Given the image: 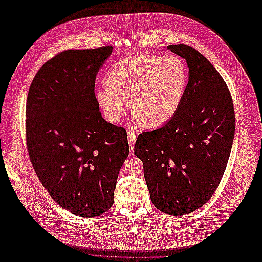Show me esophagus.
Instances as JSON below:
<instances>
[{"label":"esophagus","instance_id":"obj_1","mask_svg":"<svg viewBox=\"0 0 262 262\" xmlns=\"http://www.w3.org/2000/svg\"><path fill=\"white\" fill-rule=\"evenodd\" d=\"M138 132L137 131H129L128 132V140H129V145L131 148L134 147L136 145V140H137Z\"/></svg>","mask_w":262,"mask_h":262}]
</instances>
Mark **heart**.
Listing matches in <instances>:
<instances>
[{
  "label": "heart",
  "mask_w": 262,
  "mask_h": 262,
  "mask_svg": "<svg viewBox=\"0 0 262 262\" xmlns=\"http://www.w3.org/2000/svg\"><path fill=\"white\" fill-rule=\"evenodd\" d=\"M187 81V68L177 55L139 53L110 68L107 83L97 90L96 98L110 122L120 120L131 100L138 119L155 128L175 116Z\"/></svg>",
  "instance_id": "heart-1"
}]
</instances>
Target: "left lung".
I'll use <instances>...</instances> for the list:
<instances>
[{
	"label": "left lung",
	"mask_w": 262,
	"mask_h": 262,
	"mask_svg": "<svg viewBox=\"0 0 262 262\" xmlns=\"http://www.w3.org/2000/svg\"><path fill=\"white\" fill-rule=\"evenodd\" d=\"M167 49L188 64L184 98L168 122L139 134L134 153L143 162L153 204L181 216L207 203L221 182L234 141L235 112L226 83L204 55L182 43Z\"/></svg>",
	"instance_id": "obj_1"
}]
</instances>
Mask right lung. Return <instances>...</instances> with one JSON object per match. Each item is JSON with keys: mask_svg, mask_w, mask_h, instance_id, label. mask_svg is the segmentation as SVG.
I'll return each instance as SVG.
<instances>
[{"mask_svg": "<svg viewBox=\"0 0 262 262\" xmlns=\"http://www.w3.org/2000/svg\"><path fill=\"white\" fill-rule=\"evenodd\" d=\"M112 46L66 50L38 71L26 102V141L39 180L61 208L95 217L114 204L129 155L126 131L101 117L95 80Z\"/></svg>", "mask_w": 262, "mask_h": 262, "instance_id": "1", "label": "right lung"}]
</instances>
